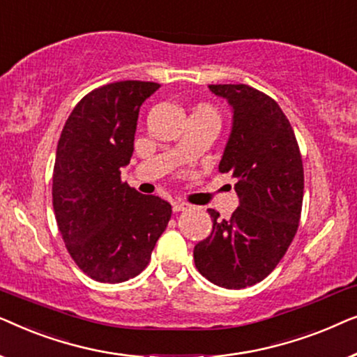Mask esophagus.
I'll list each match as a JSON object with an SVG mask.
<instances>
[{"label": "esophagus", "mask_w": 357, "mask_h": 357, "mask_svg": "<svg viewBox=\"0 0 357 357\" xmlns=\"http://www.w3.org/2000/svg\"><path fill=\"white\" fill-rule=\"evenodd\" d=\"M190 204L187 203H182V202H175L174 203V211H185V209H188Z\"/></svg>", "instance_id": "34e87169"}]
</instances>
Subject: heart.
Masks as SVG:
<instances>
[{
  "label": "heart",
  "mask_w": 357,
  "mask_h": 357,
  "mask_svg": "<svg viewBox=\"0 0 357 357\" xmlns=\"http://www.w3.org/2000/svg\"><path fill=\"white\" fill-rule=\"evenodd\" d=\"M202 110H204V112H208V114H211L213 116H216V115H214V112H211V110H208V109H202Z\"/></svg>",
  "instance_id": "b5f03b06"
}]
</instances>
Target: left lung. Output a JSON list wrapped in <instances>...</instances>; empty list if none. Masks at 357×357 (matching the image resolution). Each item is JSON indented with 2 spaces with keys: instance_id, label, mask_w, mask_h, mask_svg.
I'll list each match as a JSON object with an SVG mask.
<instances>
[{
  "instance_id": "8db88e82",
  "label": "left lung",
  "mask_w": 357,
  "mask_h": 357,
  "mask_svg": "<svg viewBox=\"0 0 357 357\" xmlns=\"http://www.w3.org/2000/svg\"><path fill=\"white\" fill-rule=\"evenodd\" d=\"M227 100L232 128L219 172L236 180L238 206L219 219L208 209L213 231L195 245L198 271L213 284L242 289L265 280L299 227L304 167L294 131L271 97L245 84H211Z\"/></svg>"
}]
</instances>
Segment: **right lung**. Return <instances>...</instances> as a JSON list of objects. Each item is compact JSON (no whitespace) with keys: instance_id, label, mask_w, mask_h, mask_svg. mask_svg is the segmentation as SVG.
Returning <instances> with one entry per match:
<instances>
[{"instance_id":"1","label":"right lung","mask_w":357,"mask_h":357,"mask_svg":"<svg viewBox=\"0 0 357 357\" xmlns=\"http://www.w3.org/2000/svg\"><path fill=\"white\" fill-rule=\"evenodd\" d=\"M158 82L119 81L82 97L63 126L53 169V209L76 265L99 282L144 270L172 206L120 180L133 155L136 121Z\"/></svg>"}]
</instances>
